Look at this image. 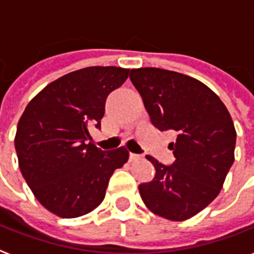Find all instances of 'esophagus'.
I'll use <instances>...</instances> for the list:
<instances>
[{
  "label": "esophagus",
  "instance_id": "esophagus-1",
  "mask_svg": "<svg viewBox=\"0 0 254 254\" xmlns=\"http://www.w3.org/2000/svg\"><path fill=\"white\" fill-rule=\"evenodd\" d=\"M141 158H142V156L138 155V154H133V152L130 154V160H139Z\"/></svg>",
  "mask_w": 254,
  "mask_h": 254
}]
</instances>
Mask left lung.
I'll return each mask as SVG.
<instances>
[{"label":"left lung","mask_w":254,"mask_h":254,"mask_svg":"<svg viewBox=\"0 0 254 254\" xmlns=\"http://www.w3.org/2000/svg\"><path fill=\"white\" fill-rule=\"evenodd\" d=\"M130 79L141 94L151 123L176 131V160L164 166L155 158L154 180L139 185L147 209L183 222L210 205L223 188L235 160L236 130L219 96L195 78L158 67L131 69Z\"/></svg>","instance_id":"obj_1"}]
</instances>
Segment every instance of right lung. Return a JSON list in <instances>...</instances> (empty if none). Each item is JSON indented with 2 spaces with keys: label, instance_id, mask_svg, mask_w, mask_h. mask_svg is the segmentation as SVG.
Masks as SVG:
<instances>
[{
  "label": "right lung",
  "instance_id": "right-lung-1",
  "mask_svg": "<svg viewBox=\"0 0 254 254\" xmlns=\"http://www.w3.org/2000/svg\"><path fill=\"white\" fill-rule=\"evenodd\" d=\"M129 69L90 66L45 86L24 109L15 134L18 164L35 198L60 218L91 213L109 179L129 159L127 147L103 151L90 127H100L106 99Z\"/></svg>",
  "mask_w": 254,
  "mask_h": 254
}]
</instances>
